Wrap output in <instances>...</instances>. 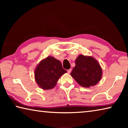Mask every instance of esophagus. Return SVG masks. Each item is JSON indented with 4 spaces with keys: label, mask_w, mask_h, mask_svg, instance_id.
<instances>
[{
    "label": "esophagus",
    "mask_w": 128,
    "mask_h": 128,
    "mask_svg": "<svg viewBox=\"0 0 128 128\" xmlns=\"http://www.w3.org/2000/svg\"><path fill=\"white\" fill-rule=\"evenodd\" d=\"M71 71H72V69H68V70H67V72H68V74H70V72H71Z\"/></svg>",
    "instance_id": "1"
}]
</instances>
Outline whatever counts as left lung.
<instances>
[{"mask_svg":"<svg viewBox=\"0 0 128 128\" xmlns=\"http://www.w3.org/2000/svg\"><path fill=\"white\" fill-rule=\"evenodd\" d=\"M75 64L70 75L82 87L90 88L100 80L102 70L94 58L80 55L76 59Z\"/></svg>","mask_w":128,"mask_h":128,"instance_id":"8db88e82","label":"left lung"}]
</instances>
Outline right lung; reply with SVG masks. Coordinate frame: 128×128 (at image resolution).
<instances>
[{
    "label": "right lung",
    "mask_w": 128,
    "mask_h": 128,
    "mask_svg": "<svg viewBox=\"0 0 128 128\" xmlns=\"http://www.w3.org/2000/svg\"><path fill=\"white\" fill-rule=\"evenodd\" d=\"M66 71L59 60L48 56L42 60L35 69V80L38 85L44 90L52 89L58 80Z\"/></svg>",
    "instance_id": "obj_1"
}]
</instances>
